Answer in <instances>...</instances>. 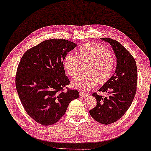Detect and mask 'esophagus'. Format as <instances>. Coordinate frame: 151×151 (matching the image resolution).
<instances>
[{
    "label": "esophagus",
    "mask_w": 151,
    "mask_h": 151,
    "mask_svg": "<svg viewBox=\"0 0 151 151\" xmlns=\"http://www.w3.org/2000/svg\"><path fill=\"white\" fill-rule=\"evenodd\" d=\"M80 96H82V97H86L88 96L87 94H85L83 93V92H80Z\"/></svg>",
    "instance_id": "1"
}]
</instances>
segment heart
I'll list each match as a JSON object with an SVG mask.
<instances>
[{
	"label": "heart",
	"instance_id": "obj_1",
	"mask_svg": "<svg viewBox=\"0 0 151 151\" xmlns=\"http://www.w3.org/2000/svg\"><path fill=\"white\" fill-rule=\"evenodd\" d=\"M80 59L72 53H68L64 58L65 69L71 77L80 75L82 69V61L90 63L88 68L90 75L81 76L73 81L75 88L82 92H88L96 86L99 82H107L112 76L115 68V62L111 55L110 50L100 44L88 42L79 48Z\"/></svg>",
	"mask_w": 151,
	"mask_h": 151
}]
</instances>
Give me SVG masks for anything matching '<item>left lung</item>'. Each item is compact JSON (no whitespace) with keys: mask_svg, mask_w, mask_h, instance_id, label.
Segmentation results:
<instances>
[{"mask_svg":"<svg viewBox=\"0 0 151 151\" xmlns=\"http://www.w3.org/2000/svg\"><path fill=\"white\" fill-rule=\"evenodd\" d=\"M110 43L117 57L115 72L99 92H107L104 97L94 92L96 105L89 111L100 124L109 125L119 119L131 106L137 89L138 72L135 59L124 46L113 39L102 38Z\"/></svg>","mask_w":151,"mask_h":151,"instance_id":"1","label":"left lung"}]
</instances>
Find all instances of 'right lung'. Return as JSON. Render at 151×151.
Here are the masks:
<instances>
[{
    "label": "right lung",
    "mask_w": 151,
    "mask_h": 151,
    "mask_svg": "<svg viewBox=\"0 0 151 151\" xmlns=\"http://www.w3.org/2000/svg\"><path fill=\"white\" fill-rule=\"evenodd\" d=\"M76 46L65 39L46 40L27 50L20 60L16 89L25 111L38 124L57 123L69 103L79 97L77 90L67 87L70 82L63 67L64 58Z\"/></svg>",
    "instance_id": "1"
}]
</instances>
